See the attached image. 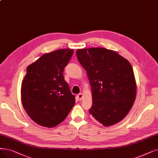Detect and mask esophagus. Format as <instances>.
I'll return each instance as SVG.
<instances>
[{"instance_id":"1","label":"esophagus","mask_w":158,"mask_h":158,"mask_svg":"<svg viewBox=\"0 0 158 158\" xmlns=\"http://www.w3.org/2000/svg\"><path fill=\"white\" fill-rule=\"evenodd\" d=\"M77 97H78V98L80 100H82V98H83V94H81V93H80V94H78V95H77Z\"/></svg>"}]
</instances>
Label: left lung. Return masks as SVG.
I'll use <instances>...</instances> for the list:
<instances>
[{"instance_id":"obj_1","label":"left lung","mask_w":158,"mask_h":158,"mask_svg":"<svg viewBox=\"0 0 158 158\" xmlns=\"http://www.w3.org/2000/svg\"><path fill=\"white\" fill-rule=\"evenodd\" d=\"M91 87L90 114L104 127L127 116L135 102L137 84L130 62L116 51L104 48L77 50Z\"/></svg>"}]
</instances>
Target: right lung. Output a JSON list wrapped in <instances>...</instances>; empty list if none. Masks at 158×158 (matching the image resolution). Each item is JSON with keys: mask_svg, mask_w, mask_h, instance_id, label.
<instances>
[{"mask_svg": "<svg viewBox=\"0 0 158 158\" xmlns=\"http://www.w3.org/2000/svg\"><path fill=\"white\" fill-rule=\"evenodd\" d=\"M73 54V49L57 50L43 54L27 67L21 84V102L28 115L41 127H56L75 104L63 74Z\"/></svg>", "mask_w": 158, "mask_h": 158, "instance_id": "right-lung-1", "label": "right lung"}]
</instances>
